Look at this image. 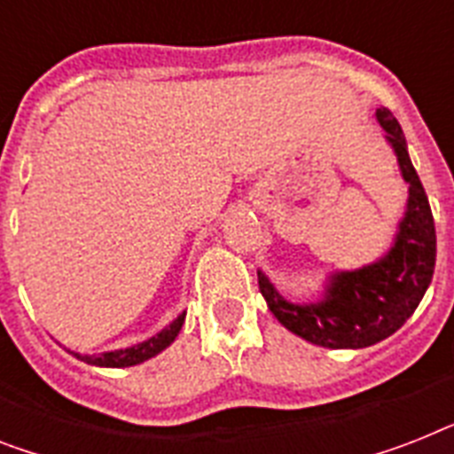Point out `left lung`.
<instances>
[{
    "label": "left lung",
    "mask_w": 454,
    "mask_h": 454,
    "mask_svg": "<svg viewBox=\"0 0 454 454\" xmlns=\"http://www.w3.org/2000/svg\"><path fill=\"white\" fill-rule=\"evenodd\" d=\"M375 119L408 186L406 209L389 249L355 270L329 272L319 296L305 303L286 301L259 268V289L268 310L285 329L319 348L361 349L389 338L415 312L434 278L436 228L429 198L412 168L399 121L385 106L375 112Z\"/></svg>",
    "instance_id": "left-lung-1"
}]
</instances>
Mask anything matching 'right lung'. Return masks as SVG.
I'll list each match as a JSON object with an SVG mask.
<instances>
[{"label": "right lung", "mask_w": 454, "mask_h": 454, "mask_svg": "<svg viewBox=\"0 0 454 454\" xmlns=\"http://www.w3.org/2000/svg\"><path fill=\"white\" fill-rule=\"evenodd\" d=\"M184 319H186V310L179 312V315L172 319V322L165 326V329L158 331L156 335H151L146 340L135 342L130 348H121V349H109V352H99V355H79V352H72L76 359L86 361L90 366H99V368H128V366H137L142 361L151 359V356L160 355L163 349H168L175 338L179 335L184 326Z\"/></svg>", "instance_id": "add662e5"}]
</instances>
